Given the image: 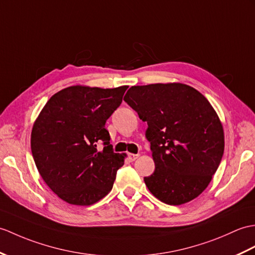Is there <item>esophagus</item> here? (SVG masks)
I'll use <instances>...</instances> for the list:
<instances>
[{"instance_id":"esophagus-1","label":"esophagus","mask_w":255,"mask_h":255,"mask_svg":"<svg viewBox=\"0 0 255 255\" xmlns=\"http://www.w3.org/2000/svg\"><path fill=\"white\" fill-rule=\"evenodd\" d=\"M138 156H139V154H133V153H129V154H128V158H129L130 162L135 161V159L138 158Z\"/></svg>"}]
</instances>
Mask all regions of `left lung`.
Returning <instances> with one entry per match:
<instances>
[{"instance_id":"left-lung-1","label":"left lung","mask_w":255,"mask_h":255,"mask_svg":"<svg viewBox=\"0 0 255 255\" xmlns=\"http://www.w3.org/2000/svg\"><path fill=\"white\" fill-rule=\"evenodd\" d=\"M124 101L147 123L155 170L144 177L162 202H190L210 185L224 154L222 122L203 94L180 84L133 86Z\"/></svg>"}]
</instances>
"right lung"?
<instances>
[{
    "label": "right lung",
    "mask_w": 255,
    "mask_h": 255,
    "mask_svg": "<svg viewBox=\"0 0 255 255\" xmlns=\"http://www.w3.org/2000/svg\"><path fill=\"white\" fill-rule=\"evenodd\" d=\"M128 86H72L47 101L31 131V152L42 179L58 198L88 206L113 188L126 154L114 153L105 123ZM103 141L99 151L96 145Z\"/></svg>",
    "instance_id": "1"
}]
</instances>
